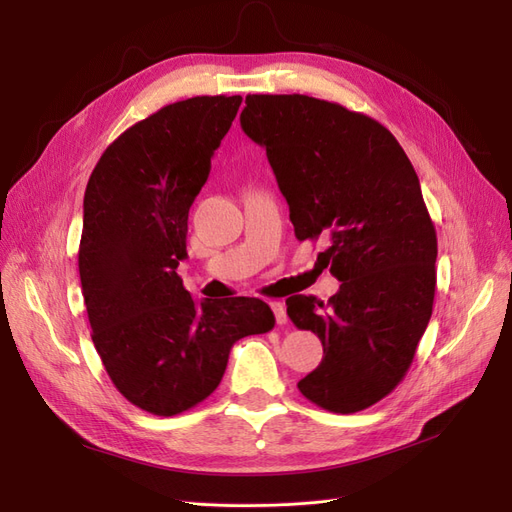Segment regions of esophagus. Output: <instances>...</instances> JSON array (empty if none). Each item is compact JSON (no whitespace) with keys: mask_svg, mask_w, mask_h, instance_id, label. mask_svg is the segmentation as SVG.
<instances>
[{"mask_svg":"<svg viewBox=\"0 0 512 512\" xmlns=\"http://www.w3.org/2000/svg\"><path fill=\"white\" fill-rule=\"evenodd\" d=\"M273 314H275V322L277 324H286L288 322V314H286V303L284 301H271L269 303Z\"/></svg>","mask_w":512,"mask_h":512,"instance_id":"esophagus-1","label":"esophagus"}]
</instances>
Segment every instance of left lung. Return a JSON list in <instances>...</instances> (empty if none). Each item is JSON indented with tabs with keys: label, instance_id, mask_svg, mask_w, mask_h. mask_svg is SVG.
<instances>
[{
	"label": "left lung",
	"instance_id": "8db88e82",
	"mask_svg": "<svg viewBox=\"0 0 512 512\" xmlns=\"http://www.w3.org/2000/svg\"><path fill=\"white\" fill-rule=\"evenodd\" d=\"M241 128L267 149L299 241L342 286L322 303L294 294V327L320 337L299 391L335 414L374 406L404 380L436 294L438 237L414 166L380 121L301 94L245 98Z\"/></svg>",
	"mask_w": 512,
	"mask_h": 512
}]
</instances>
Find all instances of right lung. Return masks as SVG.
Here are the masks:
<instances>
[{
	"instance_id": "right-lung-1",
	"label": "right lung",
	"mask_w": 512,
	"mask_h": 512,
	"mask_svg": "<svg viewBox=\"0 0 512 512\" xmlns=\"http://www.w3.org/2000/svg\"><path fill=\"white\" fill-rule=\"evenodd\" d=\"M241 100L162 106L117 136L87 181L79 273L91 339L115 389L156 416L207 399L235 342L275 327L265 301L196 303L177 275L190 207Z\"/></svg>"
}]
</instances>
